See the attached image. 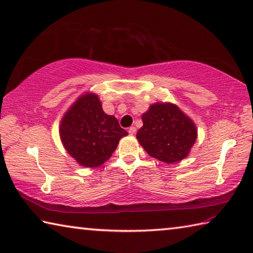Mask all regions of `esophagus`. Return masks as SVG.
<instances>
[{
	"mask_svg": "<svg viewBox=\"0 0 253 253\" xmlns=\"http://www.w3.org/2000/svg\"><path fill=\"white\" fill-rule=\"evenodd\" d=\"M128 132H129L130 135H135L136 134V128L135 127H129V129H128Z\"/></svg>",
	"mask_w": 253,
	"mask_h": 253,
	"instance_id": "1",
	"label": "esophagus"
}]
</instances>
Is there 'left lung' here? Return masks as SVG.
Returning a JSON list of instances; mask_svg holds the SVG:
<instances>
[{"mask_svg": "<svg viewBox=\"0 0 253 253\" xmlns=\"http://www.w3.org/2000/svg\"><path fill=\"white\" fill-rule=\"evenodd\" d=\"M136 138L149 156L173 164L187 157L198 138L194 122L172 102H156L142 115Z\"/></svg>", "mask_w": 253, "mask_h": 253, "instance_id": "1", "label": "left lung"}]
</instances>
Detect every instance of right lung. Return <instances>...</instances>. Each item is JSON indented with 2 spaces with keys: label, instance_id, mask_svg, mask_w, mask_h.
<instances>
[{
  "label": "right lung",
  "instance_id": "obj_1",
  "mask_svg": "<svg viewBox=\"0 0 253 253\" xmlns=\"http://www.w3.org/2000/svg\"><path fill=\"white\" fill-rule=\"evenodd\" d=\"M59 134L63 147L84 168H99L108 161L127 131L117 118L107 115L96 93L81 95L63 115Z\"/></svg>",
  "mask_w": 253,
  "mask_h": 253
}]
</instances>
